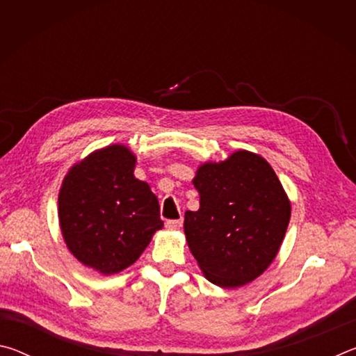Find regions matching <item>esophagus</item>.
<instances>
[{
  "label": "esophagus",
  "instance_id": "esophagus-1",
  "mask_svg": "<svg viewBox=\"0 0 356 356\" xmlns=\"http://www.w3.org/2000/svg\"><path fill=\"white\" fill-rule=\"evenodd\" d=\"M166 227L171 229V231H179L182 227V220H170L166 221Z\"/></svg>",
  "mask_w": 356,
  "mask_h": 356
}]
</instances>
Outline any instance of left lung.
<instances>
[{
	"instance_id": "left-lung-1",
	"label": "left lung",
	"mask_w": 356,
	"mask_h": 356,
	"mask_svg": "<svg viewBox=\"0 0 356 356\" xmlns=\"http://www.w3.org/2000/svg\"><path fill=\"white\" fill-rule=\"evenodd\" d=\"M193 185L200 209L186 210L184 231L206 278L225 289L261 276L280 251L291 201L261 155L237 150L197 168Z\"/></svg>"
}]
</instances>
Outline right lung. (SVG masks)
Instances as JSON below:
<instances>
[{
    "label": "right lung",
    "mask_w": 356,
    "mask_h": 356,
    "mask_svg": "<svg viewBox=\"0 0 356 356\" xmlns=\"http://www.w3.org/2000/svg\"><path fill=\"white\" fill-rule=\"evenodd\" d=\"M136 156L122 144L89 154L70 168L58 197L59 226L69 251L102 275L136 262L163 227L149 184L135 177Z\"/></svg>",
    "instance_id": "right-lung-1"
}]
</instances>
